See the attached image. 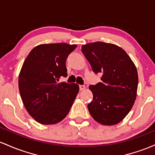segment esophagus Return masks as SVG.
Wrapping results in <instances>:
<instances>
[{
	"instance_id": "obj_1",
	"label": "esophagus",
	"mask_w": 155,
	"mask_h": 155,
	"mask_svg": "<svg viewBox=\"0 0 155 155\" xmlns=\"http://www.w3.org/2000/svg\"><path fill=\"white\" fill-rule=\"evenodd\" d=\"M79 88H80V91H83V90L86 88V86H85L84 85H81V86H79Z\"/></svg>"
}]
</instances>
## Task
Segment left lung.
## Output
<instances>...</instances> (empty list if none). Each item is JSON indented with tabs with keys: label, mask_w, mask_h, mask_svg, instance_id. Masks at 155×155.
I'll return each instance as SVG.
<instances>
[{
	"label": "left lung",
	"mask_w": 155,
	"mask_h": 155,
	"mask_svg": "<svg viewBox=\"0 0 155 155\" xmlns=\"http://www.w3.org/2000/svg\"><path fill=\"white\" fill-rule=\"evenodd\" d=\"M81 51L101 82L89 86L93 100L88 109L93 119L103 125L119 123L128 114L136 99L138 72L122 48L110 43H88Z\"/></svg>",
	"instance_id": "8db88e82"
}]
</instances>
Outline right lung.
Returning <instances> with one entry per match:
<instances>
[{
	"mask_svg": "<svg viewBox=\"0 0 155 155\" xmlns=\"http://www.w3.org/2000/svg\"><path fill=\"white\" fill-rule=\"evenodd\" d=\"M76 47L66 43L38 45L22 64L18 80L20 96L28 114L40 124L60 122L75 100L78 85L59 79L67 76L66 61Z\"/></svg>",
	"mask_w": 155,
	"mask_h": 155,
	"instance_id": "1",
	"label": "right lung"
}]
</instances>
